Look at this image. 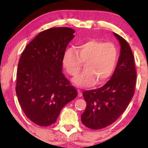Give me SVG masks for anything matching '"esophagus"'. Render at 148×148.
<instances>
[{
    "label": "esophagus",
    "instance_id": "esophagus-1",
    "mask_svg": "<svg viewBox=\"0 0 148 148\" xmlns=\"http://www.w3.org/2000/svg\"><path fill=\"white\" fill-rule=\"evenodd\" d=\"M77 92H78V97H81L82 96V91H81V90H79V89H77Z\"/></svg>",
    "mask_w": 148,
    "mask_h": 148
}]
</instances>
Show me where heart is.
I'll return each instance as SVG.
<instances>
[{
	"label": "heart",
	"mask_w": 148,
	"mask_h": 148,
	"mask_svg": "<svg viewBox=\"0 0 148 148\" xmlns=\"http://www.w3.org/2000/svg\"><path fill=\"white\" fill-rule=\"evenodd\" d=\"M118 52L115 45L97 40H89L77 45L76 49H69L62 57V64L71 76H76L84 63L85 70L75 77L77 86L89 87L101 84L111 76L115 69Z\"/></svg>",
	"instance_id": "b5f03b06"
}]
</instances>
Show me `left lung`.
Instances as JSON below:
<instances>
[{
  "mask_svg": "<svg viewBox=\"0 0 148 148\" xmlns=\"http://www.w3.org/2000/svg\"><path fill=\"white\" fill-rule=\"evenodd\" d=\"M121 46L120 56L111 78L99 89L83 92L87 102L82 122L89 129H103L113 123L128 106L134 94L136 72L134 56L125 40L114 32Z\"/></svg>",
  "mask_w": 148,
  "mask_h": 148,
  "instance_id": "obj_1",
  "label": "left lung"
}]
</instances>
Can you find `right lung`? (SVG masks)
Listing matches in <instances>:
<instances>
[{
    "instance_id": "1",
    "label": "right lung",
    "mask_w": 148,
    "mask_h": 148,
    "mask_svg": "<svg viewBox=\"0 0 148 148\" xmlns=\"http://www.w3.org/2000/svg\"><path fill=\"white\" fill-rule=\"evenodd\" d=\"M74 32L69 27L45 30L20 57L16 95L26 116L39 126L56 123L62 108L77 97L76 89L62 72V57Z\"/></svg>"
}]
</instances>
